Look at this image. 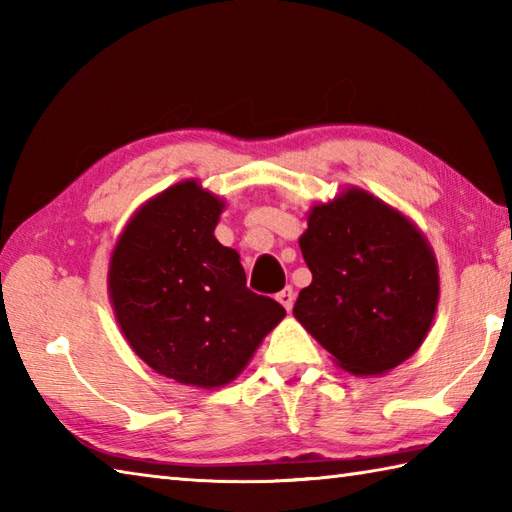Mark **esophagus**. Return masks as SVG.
Masks as SVG:
<instances>
[{
	"label": "esophagus",
	"instance_id": "34e87169",
	"mask_svg": "<svg viewBox=\"0 0 512 512\" xmlns=\"http://www.w3.org/2000/svg\"><path fill=\"white\" fill-rule=\"evenodd\" d=\"M277 301L284 306L286 310H292V303H295V290H292L290 286H286L281 292H277Z\"/></svg>",
	"mask_w": 512,
	"mask_h": 512
}]
</instances>
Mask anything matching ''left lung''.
I'll list each match as a JSON object with an SVG mask.
<instances>
[{
    "instance_id": "left-lung-1",
    "label": "left lung",
    "mask_w": 512,
    "mask_h": 512,
    "mask_svg": "<svg viewBox=\"0 0 512 512\" xmlns=\"http://www.w3.org/2000/svg\"><path fill=\"white\" fill-rule=\"evenodd\" d=\"M312 284L292 308L345 372L376 376L418 350L436 314L438 264L405 215L350 189L308 215Z\"/></svg>"
}]
</instances>
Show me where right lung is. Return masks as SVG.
I'll return each instance as SVG.
<instances>
[{
    "instance_id": "right-lung-1",
    "label": "right lung",
    "mask_w": 512,
    "mask_h": 512,
    "mask_svg": "<svg viewBox=\"0 0 512 512\" xmlns=\"http://www.w3.org/2000/svg\"><path fill=\"white\" fill-rule=\"evenodd\" d=\"M222 209L195 180L180 182L132 217L112 255L110 297L127 343L182 385L231 383L286 317L215 239Z\"/></svg>"
}]
</instances>
